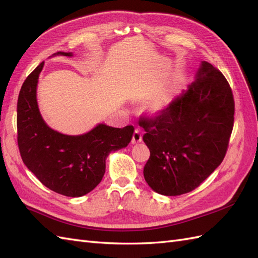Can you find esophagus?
<instances>
[{
	"instance_id": "obj_1",
	"label": "esophagus",
	"mask_w": 258,
	"mask_h": 258,
	"mask_svg": "<svg viewBox=\"0 0 258 258\" xmlns=\"http://www.w3.org/2000/svg\"><path fill=\"white\" fill-rule=\"evenodd\" d=\"M141 141H142L141 131H140L139 129H136L134 137H132V144H137V143H140Z\"/></svg>"
}]
</instances>
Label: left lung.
<instances>
[{
	"mask_svg": "<svg viewBox=\"0 0 258 258\" xmlns=\"http://www.w3.org/2000/svg\"><path fill=\"white\" fill-rule=\"evenodd\" d=\"M235 102L228 82L202 61L195 82L158 116L142 119L151 156L143 174L165 196L194 190L221 165L233 127Z\"/></svg>",
	"mask_w": 258,
	"mask_h": 258,
	"instance_id": "obj_1",
	"label": "left lung"
}]
</instances>
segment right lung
<instances>
[{"label":"right lung","mask_w":258,"mask_h":258,"mask_svg":"<svg viewBox=\"0 0 258 258\" xmlns=\"http://www.w3.org/2000/svg\"><path fill=\"white\" fill-rule=\"evenodd\" d=\"M54 56L73 57L58 51ZM44 62L31 73L17 103L18 146L22 161L47 188L67 197H82L95 189L105 173L110 153L128 146L135 128H114L98 123L86 134L69 136L51 129L36 99L38 76Z\"/></svg>","instance_id":"1"}]
</instances>
